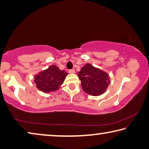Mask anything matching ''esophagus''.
I'll list each match as a JSON object with an SVG mask.
<instances>
[{
	"instance_id": "1",
	"label": "esophagus",
	"mask_w": 149,
	"mask_h": 149,
	"mask_svg": "<svg viewBox=\"0 0 149 149\" xmlns=\"http://www.w3.org/2000/svg\"><path fill=\"white\" fill-rule=\"evenodd\" d=\"M68 72L70 73V74H74L75 73V70L74 69H72V70H70Z\"/></svg>"
}]
</instances>
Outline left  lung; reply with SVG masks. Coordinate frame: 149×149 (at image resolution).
I'll use <instances>...</instances> for the list:
<instances>
[{
	"label": "left lung",
	"mask_w": 149,
	"mask_h": 149,
	"mask_svg": "<svg viewBox=\"0 0 149 149\" xmlns=\"http://www.w3.org/2000/svg\"><path fill=\"white\" fill-rule=\"evenodd\" d=\"M77 76L81 81L83 90L92 96L103 94L110 84L109 75L89 63L81 68Z\"/></svg>",
	"instance_id": "1"
}]
</instances>
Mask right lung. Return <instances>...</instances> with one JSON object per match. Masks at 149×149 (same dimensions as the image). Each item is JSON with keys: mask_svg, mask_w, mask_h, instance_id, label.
<instances>
[{"mask_svg": "<svg viewBox=\"0 0 149 149\" xmlns=\"http://www.w3.org/2000/svg\"><path fill=\"white\" fill-rule=\"evenodd\" d=\"M67 75L64 70H60L56 65H51L35 75L34 82L37 89L42 92L56 91L62 85Z\"/></svg>", "mask_w": 149, "mask_h": 149, "instance_id": "right-lung-1", "label": "right lung"}]
</instances>
